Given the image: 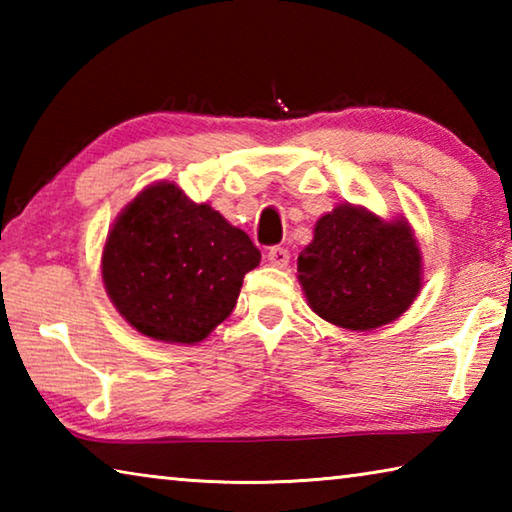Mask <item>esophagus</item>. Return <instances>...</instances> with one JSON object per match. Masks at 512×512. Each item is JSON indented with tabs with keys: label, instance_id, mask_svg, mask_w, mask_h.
Segmentation results:
<instances>
[{
	"label": "esophagus",
	"instance_id": "esophagus-1",
	"mask_svg": "<svg viewBox=\"0 0 512 512\" xmlns=\"http://www.w3.org/2000/svg\"><path fill=\"white\" fill-rule=\"evenodd\" d=\"M266 259H268V262H271L273 266H277V268H284V266L289 264L291 255H289V250H287V248H282V246H273V248H268Z\"/></svg>",
	"mask_w": 512,
	"mask_h": 512
}]
</instances>
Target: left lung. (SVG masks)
Returning <instances> with one entry per match:
<instances>
[{
    "label": "left lung",
    "mask_w": 512,
    "mask_h": 512,
    "mask_svg": "<svg viewBox=\"0 0 512 512\" xmlns=\"http://www.w3.org/2000/svg\"><path fill=\"white\" fill-rule=\"evenodd\" d=\"M309 307L345 329H375L400 318L420 291V250L409 223L381 221L339 205L318 219L298 257Z\"/></svg>",
    "instance_id": "obj_1"
}]
</instances>
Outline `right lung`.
<instances>
[{"label": "right lung", "instance_id": "right-lung-1", "mask_svg": "<svg viewBox=\"0 0 512 512\" xmlns=\"http://www.w3.org/2000/svg\"><path fill=\"white\" fill-rule=\"evenodd\" d=\"M262 253L244 230L176 185L158 183L117 216L103 248V282L137 332L198 343L235 309Z\"/></svg>", "mask_w": 512, "mask_h": 512}]
</instances>
